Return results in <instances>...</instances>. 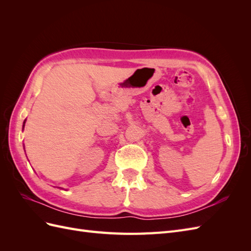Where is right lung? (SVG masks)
Here are the masks:
<instances>
[{
    "instance_id": "add662e5",
    "label": "right lung",
    "mask_w": 251,
    "mask_h": 251,
    "mask_svg": "<svg viewBox=\"0 0 251 251\" xmlns=\"http://www.w3.org/2000/svg\"><path fill=\"white\" fill-rule=\"evenodd\" d=\"M24 126H25V121H24V124H23V128H24Z\"/></svg>"
}]
</instances>
